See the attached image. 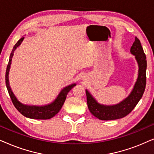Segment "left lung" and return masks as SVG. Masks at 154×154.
I'll return each instance as SVG.
<instances>
[{
  "label": "left lung",
  "instance_id": "left-lung-1",
  "mask_svg": "<svg viewBox=\"0 0 154 154\" xmlns=\"http://www.w3.org/2000/svg\"><path fill=\"white\" fill-rule=\"evenodd\" d=\"M130 52L135 57L138 64V77L133 89L125 100L114 105H104L97 102L88 90H85L88 109L94 116L102 121L122 119L133 110L142 98L146 87V58L142 46L137 38L130 48Z\"/></svg>",
  "mask_w": 154,
  "mask_h": 154
}]
</instances>
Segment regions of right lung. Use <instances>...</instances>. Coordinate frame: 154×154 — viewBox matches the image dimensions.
<instances>
[{
    "instance_id": "right-lung-1",
    "label": "right lung",
    "mask_w": 154,
    "mask_h": 154,
    "mask_svg": "<svg viewBox=\"0 0 154 154\" xmlns=\"http://www.w3.org/2000/svg\"><path fill=\"white\" fill-rule=\"evenodd\" d=\"M24 38V37H22L20 40H19L17 43L14 45L13 49L12 50L11 54H10L9 62H8L5 73L6 87H7L8 93H9V95L10 97V98H11L12 102L13 103L14 106H15V108L17 109L19 112L22 113L24 116L32 119H50L54 116L60 111L63 104H64L65 100H66V95L67 94H68V92L70 91L74 86L76 85V84H71V85L63 88V89L60 91V93H59L55 100H54L52 102L50 103V104L43 105V106H35V105L24 104H22V102H20V101L17 100V98L16 97L15 95L14 94L13 92L12 91L11 88H10V86L9 76H8V75H9L10 65H11L12 63V57H13L14 52L15 51L17 48H18L19 46L21 45V43H22Z\"/></svg>"
}]
</instances>
